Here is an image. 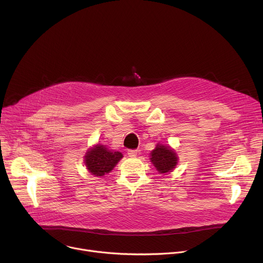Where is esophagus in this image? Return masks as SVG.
<instances>
[{
    "mask_svg": "<svg viewBox=\"0 0 263 263\" xmlns=\"http://www.w3.org/2000/svg\"><path fill=\"white\" fill-rule=\"evenodd\" d=\"M137 155V149H129L128 156L129 157H135Z\"/></svg>",
    "mask_w": 263,
    "mask_h": 263,
    "instance_id": "1",
    "label": "esophagus"
}]
</instances>
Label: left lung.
I'll list each match as a JSON object with an SVG mask.
<instances>
[{"label": "left lung", "mask_w": 263, "mask_h": 263, "mask_svg": "<svg viewBox=\"0 0 263 263\" xmlns=\"http://www.w3.org/2000/svg\"><path fill=\"white\" fill-rule=\"evenodd\" d=\"M151 161L157 171L161 174L172 172L177 165V155L168 146L157 144L151 153Z\"/></svg>", "instance_id": "1"}]
</instances>
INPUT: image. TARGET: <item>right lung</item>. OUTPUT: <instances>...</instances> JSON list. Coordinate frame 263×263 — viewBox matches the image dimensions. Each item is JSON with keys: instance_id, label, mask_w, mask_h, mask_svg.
Segmentation results:
<instances>
[{"instance_id": "obj_1", "label": "right lung", "mask_w": 263, "mask_h": 263, "mask_svg": "<svg viewBox=\"0 0 263 263\" xmlns=\"http://www.w3.org/2000/svg\"><path fill=\"white\" fill-rule=\"evenodd\" d=\"M122 158V153L109 151L104 145L97 144L86 153L85 165L92 175L101 177L109 173Z\"/></svg>"}]
</instances>
